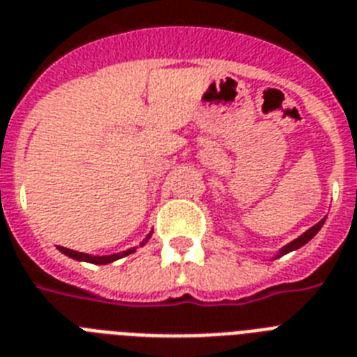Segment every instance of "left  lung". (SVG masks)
I'll return each instance as SVG.
<instances>
[{
  "label": "left lung",
  "instance_id": "obj_1",
  "mask_svg": "<svg viewBox=\"0 0 357 357\" xmlns=\"http://www.w3.org/2000/svg\"><path fill=\"white\" fill-rule=\"evenodd\" d=\"M323 223H325V220H321L317 225H314L312 229H308L303 236H299V238L294 239L292 243L285 245V247H283V248H281V250H280V256H283V254L292 252V250H296V248L303 247L305 243H308V241H310V239H312L314 236L317 234V232H319V229H321V227H323ZM280 256H278V257H280Z\"/></svg>",
  "mask_w": 357,
  "mask_h": 357
}]
</instances>
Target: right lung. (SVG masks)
Returning <instances> with one entry per match:
<instances>
[{"label":"right lung","mask_w":357,"mask_h":357,"mask_svg":"<svg viewBox=\"0 0 357 357\" xmlns=\"http://www.w3.org/2000/svg\"><path fill=\"white\" fill-rule=\"evenodd\" d=\"M151 238V236H149ZM146 238V239H149ZM146 239L143 241L142 245L146 243ZM63 254H67L68 257H74V259H79V261H89V263H94V265H107V263H112L116 259L123 256H128V254H132L134 250H127V252H119V254H114V256H89V254H83V252H76V250H70V248H65V247H58Z\"/></svg>","instance_id":"1"}]
</instances>
